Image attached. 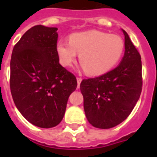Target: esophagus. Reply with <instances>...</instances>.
I'll list each match as a JSON object with an SVG mask.
<instances>
[{"instance_id":"34e87169","label":"esophagus","mask_w":157,"mask_h":157,"mask_svg":"<svg viewBox=\"0 0 157 157\" xmlns=\"http://www.w3.org/2000/svg\"><path fill=\"white\" fill-rule=\"evenodd\" d=\"M76 80H77V84H78V86H80V84H81V82H82V79L81 78V77H77L76 78Z\"/></svg>"}]
</instances>
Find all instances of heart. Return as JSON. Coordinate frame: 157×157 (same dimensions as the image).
<instances>
[{
    "label": "heart",
    "mask_w": 157,
    "mask_h": 157,
    "mask_svg": "<svg viewBox=\"0 0 157 157\" xmlns=\"http://www.w3.org/2000/svg\"><path fill=\"white\" fill-rule=\"evenodd\" d=\"M56 50L63 66H71L78 53L85 71L98 75L110 71L118 63L124 50V42L117 34L90 30L73 33L69 37V42L59 40Z\"/></svg>",
    "instance_id": "obj_1"
}]
</instances>
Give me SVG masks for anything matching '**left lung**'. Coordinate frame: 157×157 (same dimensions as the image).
I'll list each match as a JSON object with an SVG mask.
<instances>
[{"label": "left lung", "mask_w": 157, "mask_h": 157, "mask_svg": "<svg viewBox=\"0 0 157 157\" xmlns=\"http://www.w3.org/2000/svg\"><path fill=\"white\" fill-rule=\"evenodd\" d=\"M123 32L125 51L121 63L104 75L82 80L80 85L86 116L96 128H110L124 121L141 93V57Z\"/></svg>", "instance_id": "obj_1"}]
</instances>
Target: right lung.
<instances>
[{
    "mask_svg": "<svg viewBox=\"0 0 157 157\" xmlns=\"http://www.w3.org/2000/svg\"><path fill=\"white\" fill-rule=\"evenodd\" d=\"M57 28L36 25L13 48L10 88L15 105L35 126L52 128L65 115L69 96L77 86L71 72L59 63Z\"/></svg>",
    "mask_w": 157,
    "mask_h": 157,
    "instance_id": "1",
    "label": "right lung"
}]
</instances>
